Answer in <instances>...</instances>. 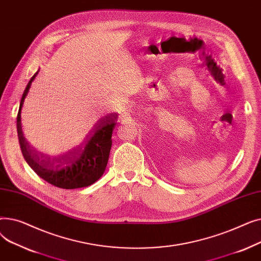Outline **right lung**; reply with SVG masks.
<instances>
[{
    "mask_svg": "<svg viewBox=\"0 0 261 261\" xmlns=\"http://www.w3.org/2000/svg\"><path fill=\"white\" fill-rule=\"evenodd\" d=\"M37 74L38 72L31 78L24 90L17 116V131L22 154L32 169L54 186L63 189L90 186L99 180L106 170L117 114H110L98 120L97 125L88 135L86 144L67 154L49 156L36 151L23 135L21 110Z\"/></svg>",
    "mask_w": 261,
    "mask_h": 261,
    "instance_id": "obj_1",
    "label": "right lung"
}]
</instances>
